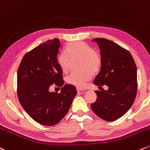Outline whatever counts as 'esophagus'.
Listing matches in <instances>:
<instances>
[{"mask_svg":"<svg viewBox=\"0 0 150 150\" xmlns=\"http://www.w3.org/2000/svg\"><path fill=\"white\" fill-rule=\"evenodd\" d=\"M76 90H77V92H81V93L85 92V90L82 89V88H77Z\"/></svg>","mask_w":150,"mask_h":150,"instance_id":"obj_1","label":"esophagus"}]
</instances>
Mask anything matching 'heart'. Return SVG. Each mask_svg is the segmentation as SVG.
<instances>
[{
    "instance_id": "obj_1",
    "label": "heart",
    "mask_w": 150,
    "mask_h": 150,
    "mask_svg": "<svg viewBox=\"0 0 150 150\" xmlns=\"http://www.w3.org/2000/svg\"><path fill=\"white\" fill-rule=\"evenodd\" d=\"M74 57L81 58V68L86 70L81 72H72L67 81L71 85L82 88L86 81L92 78V73L97 74L100 71L102 67V59L99 54L96 53L94 49L86 43L74 42L69 43L65 47L64 52H62L58 57L59 64L63 71H68L70 58Z\"/></svg>"
}]
</instances>
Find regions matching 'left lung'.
<instances>
[{
    "label": "left lung",
    "mask_w": 150,
    "mask_h": 150,
    "mask_svg": "<svg viewBox=\"0 0 150 150\" xmlns=\"http://www.w3.org/2000/svg\"><path fill=\"white\" fill-rule=\"evenodd\" d=\"M100 49L102 67L94 84L108 90L95 91L97 100L91 109L100 119L112 121L124 116L131 108L137 94V68L131 54L114 42L96 38Z\"/></svg>",
    "instance_id": "1"
}]
</instances>
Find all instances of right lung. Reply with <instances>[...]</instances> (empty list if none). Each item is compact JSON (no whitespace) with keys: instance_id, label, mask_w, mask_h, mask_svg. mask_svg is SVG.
Here are the masks:
<instances>
[{"instance_id":"right-lung-1","label":"right lung","mask_w":150,"mask_h":150,"mask_svg":"<svg viewBox=\"0 0 150 150\" xmlns=\"http://www.w3.org/2000/svg\"><path fill=\"white\" fill-rule=\"evenodd\" d=\"M60 41L47 40L26 52L17 70V96L21 105L35 121L54 126L64 118L76 96L74 86L64 85L62 69L57 62ZM61 92H50L51 85Z\"/></svg>"}]
</instances>
